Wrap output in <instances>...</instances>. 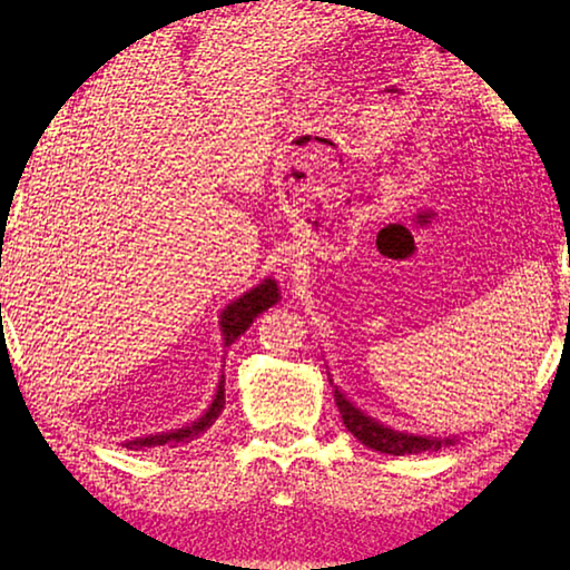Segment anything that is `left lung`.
Here are the masks:
<instances>
[{
    "label": "left lung",
    "mask_w": 570,
    "mask_h": 570,
    "mask_svg": "<svg viewBox=\"0 0 570 570\" xmlns=\"http://www.w3.org/2000/svg\"><path fill=\"white\" fill-rule=\"evenodd\" d=\"M335 404H337V411H341L345 429L353 433L360 443L372 448V451L390 453V455H416L426 451H439L443 445H455L458 441V435H453V439L451 435H448V439H441V435L402 433L384 426V423L367 416L365 411H360L341 390H337V386H335Z\"/></svg>",
    "instance_id": "1"
}]
</instances>
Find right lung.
Returning <instances> with one entry per match:
<instances>
[{"label": "right lung", "mask_w": 570, "mask_h": 570, "mask_svg": "<svg viewBox=\"0 0 570 570\" xmlns=\"http://www.w3.org/2000/svg\"><path fill=\"white\" fill-rule=\"evenodd\" d=\"M278 298H282V296H278V286H276L274 278H264V282L254 286L252 292H247L245 296H239L237 301H233V304H229L220 316V331H223L225 347L233 345L237 337L254 323V318H257L262 311L272 308ZM223 409H225V377L220 380V384H217L213 404L208 406V411H205V414L198 421L188 423V426H184V429H174V431H166V433L147 435V439L127 441L125 445L131 448V451H144V448H156V445L188 443L193 439H198L200 433L208 431L215 423V419L223 414Z\"/></svg>", "instance_id": "1"}]
</instances>
